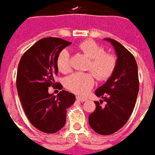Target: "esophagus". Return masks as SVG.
Wrapping results in <instances>:
<instances>
[{
    "mask_svg": "<svg viewBox=\"0 0 155 155\" xmlns=\"http://www.w3.org/2000/svg\"><path fill=\"white\" fill-rule=\"evenodd\" d=\"M77 100L78 101H80V102H85L87 100V97H80V96H77Z\"/></svg>",
    "mask_w": 155,
    "mask_h": 155,
    "instance_id": "34e87169",
    "label": "esophagus"
}]
</instances>
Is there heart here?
I'll return each instance as SVG.
<instances>
[{"instance_id": "b5f03b06", "label": "heart", "mask_w": 155, "mask_h": 155, "mask_svg": "<svg viewBox=\"0 0 155 155\" xmlns=\"http://www.w3.org/2000/svg\"><path fill=\"white\" fill-rule=\"evenodd\" d=\"M78 49L89 58L87 69L91 70L97 79L107 80L113 75L117 67V57L105 52V49L93 40L82 41ZM57 66L61 72L67 73L71 70L70 56L67 50L60 51L57 58ZM94 76L91 72H76L65 79L66 88L76 94H84L93 87Z\"/></svg>"}]
</instances>
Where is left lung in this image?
Listing matches in <instances>:
<instances>
[{
	"label": "left lung",
	"instance_id": "8db88e82",
	"mask_svg": "<svg viewBox=\"0 0 155 155\" xmlns=\"http://www.w3.org/2000/svg\"><path fill=\"white\" fill-rule=\"evenodd\" d=\"M111 42L117 54V67L113 75L95 91L103 98L94 102L96 109L88 117L91 128L99 134L109 135L117 132L127 123L135 106L139 93L138 66L134 57L118 41L105 38ZM106 104L101 105L102 101Z\"/></svg>",
	"mask_w": 155,
	"mask_h": 155
}]
</instances>
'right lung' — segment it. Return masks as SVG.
Segmentation results:
<instances>
[{
	"label": "right lung",
	"instance_id": "right-lung-1",
	"mask_svg": "<svg viewBox=\"0 0 155 155\" xmlns=\"http://www.w3.org/2000/svg\"><path fill=\"white\" fill-rule=\"evenodd\" d=\"M72 42L58 37L42 38L27 50L20 60L16 87L23 110L35 128L54 134L66 124L67 108L75 102V95L65 90L57 96L48 93L58 74L57 58ZM58 86H62L58 83Z\"/></svg>",
	"mask_w": 155,
	"mask_h": 155
}]
</instances>
